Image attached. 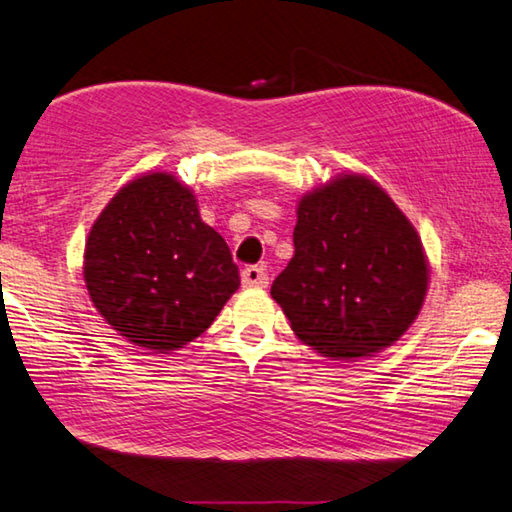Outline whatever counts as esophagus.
<instances>
[{"label":"esophagus","mask_w":512,"mask_h":512,"mask_svg":"<svg viewBox=\"0 0 512 512\" xmlns=\"http://www.w3.org/2000/svg\"><path fill=\"white\" fill-rule=\"evenodd\" d=\"M241 284H244L246 288H264L268 284V275L264 268L248 266L241 271Z\"/></svg>","instance_id":"obj_1"}]
</instances>
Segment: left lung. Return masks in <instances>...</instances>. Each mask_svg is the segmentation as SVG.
<instances>
[{
  "label": "left lung",
  "instance_id": "1",
  "mask_svg": "<svg viewBox=\"0 0 512 512\" xmlns=\"http://www.w3.org/2000/svg\"><path fill=\"white\" fill-rule=\"evenodd\" d=\"M293 246L271 295L295 336L320 356H371L421 313L430 282L421 237L367 176L340 174L304 194Z\"/></svg>",
  "mask_w": 512,
  "mask_h": 512
}]
</instances>
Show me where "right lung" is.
<instances>
[{
    "mask_svg": "<svg viewBox=\"0 0 512 512\" xmlns=\"http://www.w3.org/2000/svg\"><path fill=\"white\" fill-rule=\"evenodd\" d=\"M82 273L109 327L154 353L199 338L239 288L224 237L167 172L138 176L114 194L89 230Z\"/></svg>",
    "mask_w": 512,
    "mask_h": 512,
    "instance_id": "obj_1",
    "label": "right lung"
}]
</instances>
